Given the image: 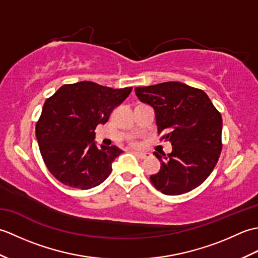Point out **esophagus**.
Segmentation results:
<instances>
[{"label":"esophagus","instance_id":"1","mask_svg":"<svg viewBox=\"0 0 258 258\" xmlns=\"http://www.w3.org/2000/svg\"><path fill=\"white\" fill-rule=\"evenodd\" d=\"M133 154L134 155H136L138 157H140V158H142V160H144V158H146L147 156V153H143V152H138V151H134L133 152Z\"/></svg>","mask_w":258,"mask_h":258}]
</instances>
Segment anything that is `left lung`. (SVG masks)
<instances>
[{
  "label": "left lung",
  "instance_id": "left-lung-1",
  "mask_svg": "<svg viewBox=\"0 0 258 258\" xmlns=\"http://www.w3.org/2000/svg\"><path fill=\"white\" fill-rule=\"evenodd\" d=\"M139 100L155 109L161 141L172 143L169 154H154L161 169L150 177L157 190L180 195L210 176L222 152V115L204 91L180 82L136 87Z\"/></svg>",
  "mask_w": 258,
  "mask_h": 258
}]
</instances>
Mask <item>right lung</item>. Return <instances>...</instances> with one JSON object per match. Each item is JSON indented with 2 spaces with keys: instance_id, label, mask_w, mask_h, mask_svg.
Masks as SVG:
<instances>
[{
  "instance_id": "add662e5",
  "label": "right lung",
  "mask_w": 258,
  "mask_h": 258,
  "mask_svg": "<svg viewBox=\"0 0 258 258\" xmlns=\"http://www.w3.org/2000/svg\"><path fill=\"white\" fill-rule=\"evenodd\" d=\"M131 92L132 87L112 89L83 81L65 84L46 98L35 134L43 161L58 182L89 189L107 178L123 151L115 145L98 149L94 131Z\"/></svg>"
}]
</instances>
